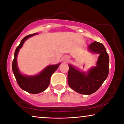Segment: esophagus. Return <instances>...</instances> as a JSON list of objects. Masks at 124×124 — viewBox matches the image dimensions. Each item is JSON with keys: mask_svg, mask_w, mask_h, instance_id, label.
Listing matches in <instances>:
<instances>
[{"mask_svg": "<svg viewBox=\"0 0 124 124\" xmlns=\"http://www.w3.org/2000/svg\"><path fill=\"white\" fill-rule=\"evenodd\" d=\"M68 60V56H63V57H62V62H67Z\"/></svg>", "mask_w": 124, "mask_h": 124, "instance_id": "esophagus-1", "label": "esophagus"}]
</instances>
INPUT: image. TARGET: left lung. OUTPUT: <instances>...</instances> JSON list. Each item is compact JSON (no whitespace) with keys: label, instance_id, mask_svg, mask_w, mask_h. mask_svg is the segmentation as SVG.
<instances>
[{"label":"left lung","instance_id":"8db88e82","mask_svg":"<svg viewBox=\"0 0 124 124\" xmlns=\"http://www.w3.org/2000/svg\"><path fill=\"white\" fill-rule=\"evenodd\" d=\"M88 51L100 54L96 66L89 69L87 72H84L68 64V84L78 93L89 95L99 89L108 76L109 58L104 45L97 41L88 46Z\"/></svg>","mask_w":124,"mask_h":124}]
</instances>
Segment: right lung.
<instances>
[{
    "mask_svg": "<svg viewBox=\"0 0 124 124\" xmlns=\"http://www.w3.org/2000/svg\"><path fill=\"white\" fill-rule=\"evenodd\" d=\"M38 34V33L28 35L22 40L20 44L15 51L14 59L12 62V68L19 86L24 91L32 94H37L44 91L50 84L51 77L59 68L60 63L55 65H50L46 67L39 73L33 76H28L22 74L19 70L17 62V56L20 48L25 41L30 37Z\"/></svg>",
    "mask_w": 124,
    "mask_h": 124,
    "instance_id": "right-lung-1",
    "label": "right lung"
}]
</instances>
